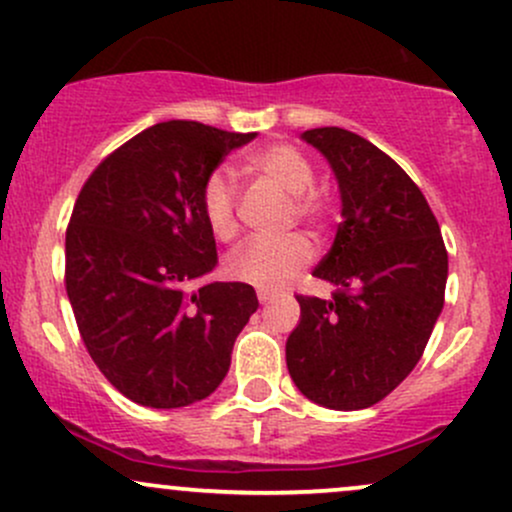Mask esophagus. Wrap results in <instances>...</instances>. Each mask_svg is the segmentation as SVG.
I'll return each mask as SVG.
<instances>
[{
  "label": "esophagus",
  "instance_id": "1",
  "mask_svg": "<svg viewBox=\"0 0 512 512\" xmlns=\"http://www.w3.org/2000/svg\"><path fill=\"white\" fill-rule=\"evenodd\" d=\"M257 299H260V303H269V301H272V294H269V291H265V289H260V291H257Z\"/></svg>",
  "mask_w": 512,
  "mask_h": 512
}]
</instances>
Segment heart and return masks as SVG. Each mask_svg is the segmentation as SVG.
I'll return each instance as SVG.
<instances>
[{
  "label": "heart",
  "instance_id": "obj_1",
  "mask_svg": "<svg viewBox=\"0 0 512 512\" xmlns=\"http://www.w3.org/2000/svg\"><path fill=\"white\" fill-rule=\"evenodd\" d=\"M247 167L262 174L291 196V211L303 223H318L325 216L328 201L313 189L316 170L313 162L294 145H267L247 155ZM238 192L228 172L216 170L201 187V213L206 226L218 240H230L238 230ZM311 243L301 235L282 240L255 238L233 250L226 260V274L233 282L250 284L255 289L274 291L289 284L311 262Z\"/></svg>",
  "mask_w": 512,
  "mask_h": 512
}]
</instances>
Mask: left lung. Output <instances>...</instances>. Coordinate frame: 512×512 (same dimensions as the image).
Segmentation results:
<instances>
[{
	"label": "left lung",
	"mask_w": 512,
	"mask_h": 512,
	"mask_svg": "<svg viewBox=\"0 0 512 512\" xmlns=\"http://www.w3.org/2000/svg\"><path fill=\"white\" fill-rule=\"evenodd\" d=\"M338 179L342 223L313 277L333 299L296 296L286 367L308 401L374 406L413 372L445 306L447 250L423 192L389 155L345 128L301 133Z\"/></svg>",
	"instance_id": "left-lung-1"
}]
</instances>
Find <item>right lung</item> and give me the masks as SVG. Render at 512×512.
I'll return each mask as SVG.
<instances>
[{
	"mask_svg": "<svg viewBox=\"0 0 512 512\" xmlns=\"http://www.w3.org/2000/svg\"><path fill=\"white\" fill-rule=\"evenodd\" d=\"M257 133L196 121L145 128L89 174L65 233V289L99 372L148 408L211 396L252 313L250 284H201L218 265L201 187Z\"/></svg>",
	"mask_w": 512,
	"mask_h": 512,
	"instance_id": "right-lung-1",
	"label": "right lung"
}]
</instances>
